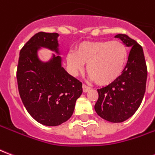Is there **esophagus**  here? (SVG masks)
Returning <instances> with one entry per match:
<instances>
[{
	"instance_id": "34e87169",
	"label": "esophagus",
	"mask_w": 155,
	"mask_h": 155,
	"mask_svg": "<svg viewBox=\"0 0 155 155\" xmlns=\"http://www.w3.org/2000/svg\"><path fill=\"white\" fill-rule=\"evenodd\" d=\"M82 88H83V91H84V92H87V91L90 90V87H89V86H87L86 84H82Z\"/></svg>"
}]
</instances>
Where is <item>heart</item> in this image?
I'll return each instance as SVG.
<instances>
[{
    "instance_id": "1",
    "label": "heart",
    "mask_w": 155,
    "mask_h": 155,
    "mask_svg": "<svg viewBox=\"0 0 155 155\" xmlns=\"http://www.w3.org/2000/svg\"><path fill=\"white\" fill-rule=\"evenodd\" d=\"M128 60L126 46L120 41H85L78 45L75 52L66 55L69 71L76 75L87 64L88 74L99 85L113 83L122 74Z\"/></svg>"
}]
</instances>
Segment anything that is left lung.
I'll list each match as a JSON object with an SVG mask.
<instances>
[{"instance_id": "1", "label": "left lung", "mask_w": 155, "mask_h": 155, "mask_svg": "<svg viewBox=\"0 0 155 155\" xmlns=\"http://www.w3.org/2000/svg\"><path fill=\"white\" fill-rule=\"evenodd\" d=\"M114 37L130 47L128 61L116 81L98 89L99 98L94 110L102 119L120 123L132 116L140 107L145 93L148 73L142 46L124 34Z\"/></svg>"}]
</instances>
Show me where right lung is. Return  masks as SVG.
<instances>
[{
	"mask_svg": "<svg viewBox=\"0 0 155 155\" xmlns=\"http://www.w3.org/2000/svg\"><path fill=\"white\" fill-rule=\"evenodd\" d=\"M58 34L40 31L20 51L16 78L19 94L26 110L37 122L56 126L67 121L82 94V83L61 66V56L47 63L38 59L41 46L58 53Z\"/></svg>",
	"mask_w": 155,
	"mask_h": 155,
	"instance_id": "obj_1",
	"label": "right lung"
}]
</instances>
